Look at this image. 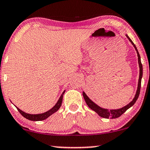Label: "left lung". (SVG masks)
<instances>
[{
    "mask_svg": "<svg viewBox=\"0 0 150 150\" xmlns=\"http://www.w3.org/2000/svg\"><path fill=\"white\" fill-rule=\"evenodd\" d=\"M125 36L128 39H129V42L132 44V45L134 46V47L135 48L136 51H137V56H138V62H139V82H138L137 92H136L135 96L134 97V98L132 99V100L130 103H129L127 105L122 107L121 108L116 109V110H108V109L100 108V106H98V105L95 103L94 102H93V101L87 96V94H85V92H83V97H84L85 102H86V103L87 105H88L89 108H90L91 110L94 111L95 112H96V113L98 114L100 117H103L105 118H116L119 117V116H121L122 114L125 113V111H127L128 109L130 108L132 106H133L134 105L136 101L137 100L138 98H139V96L140 94V89H141V79H142V77H143V65H142V63L141 61V56H140V54L139 53V52H138L137 47H136L135 45L134 44V42H132V40L130 39V38L128 36V35L125 34Z\"/></svg>",
    "mask_w": 150,
    "mask_h": 150,
    "instance_id": "obj_1",
    "label": "left lung"
}]
</instances>
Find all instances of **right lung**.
I'll use <instances>...</instances> for the list:
<instances>
[{"mask_svg":"<svg viewBox=\"0 0 150 150\" xmlns=\"http://www.w3.org/2000/svg\"><path fill=\"white\" fill-rule=\"evenodd\" d=\"M65 90H64L63 92L62 93V94L61 95V96H60L59 99L58 100L57 103H56L55 105H54L52 109H50V110H48L47 112H44V113L38 114H28V113H26V112H23V111L20 110V109H19L18 108H17L16 105H15V107L17 108V110H18V112L21 114V115H22L23 116H24V117L25 118H27V119L33 120V121H40V120H43L45 119H46V118H47L49 116H51L52 114L55 113L56 112H57V111L59 110V108H61V106L62 102H63V94H64V93H65Z\"/></svg>","mask_w":150,"mask_h":150,"instance_id":"add662e5","label":"right lung"}]
</instances>
